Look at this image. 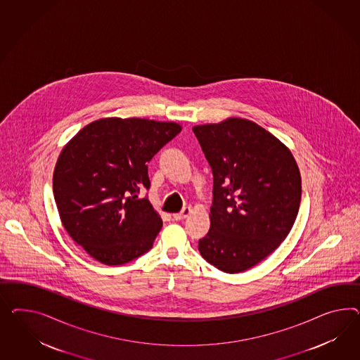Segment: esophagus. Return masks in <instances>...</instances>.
<instances>
[{"label":"esophagus","instance_id":"1","mask_svg":"<svg viewBox=\"0 0 360 360\" xmlns=\"http://www.w3.org/2000/svg\"><path fill=\"white\" fill-rule=\"evenodd\" d=\"M191 212H193V210H191L190 207H186L179 214H173V219H174V220H185L186 217L191 214Z\"/></svg>","mask_w":360,"mask_h":360}]
</instances>
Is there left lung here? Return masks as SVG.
Wrapping results in <instances>:
<instances>
[{"instance_id": "1", "label": "left lung", "mask_w": 360, "mask_h": 360, "mask_svg": "<svg viewBox=\"0 0 360 360\" xmlns=\"http://www.w3.org/2000/svg\"><path fill=\"white\" fill-rule=\"evenodd\" d=\"M214 174L205 261L228 274L263 261L284 241L302 200L291 150L252 120L229 117L193 128Z\"/></svg>"}]
</instances>
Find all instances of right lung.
<instances>
[{"label":"right lung","instance_id":"1","mask_svg":"<svg viewBox=\"0 0 360 360\" xmlns=\"http://www.w3.org/2000/svg\"><path fill=\"white\" fill-rule=\"evenodd\" d=\"M181 129L174 122L105 117L61 150L53 172L58 214L98 262L124 264L152 249L162 220L139 193L150 186L146 164Z\"/></svg>","mask_w":360,"mask_h":360}]
</instances>
